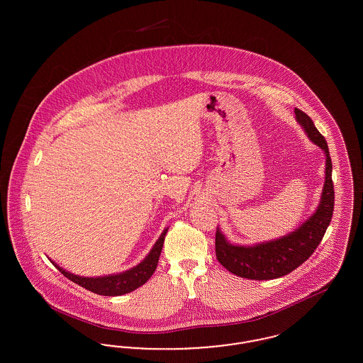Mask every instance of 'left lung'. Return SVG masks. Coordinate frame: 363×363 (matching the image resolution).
Here are the masks:
<instances>
[{
	"mask_svg": "<svg viewBox=\"0 0 363 363\" xmlns=\"http://www.w3.org/2000/svg\"><path fill=\"white\" fill-rule=\"evenodd\" d=\"M295 117L311 141L324 150L327 156L325 184L320 206L311 218L291 234L275 241L259 243L256 246L231 245L225 241V235L220 233V230L216 228V259L227 271L237 277L253 280H269L293 272L294 269H296L311 257L330 223L335 206V191L328 144L306 113L295 108Z\"/></svg>",
	"mask_w": 363,
	"mask_h": 363,
	"instance_id": "8db88e82",
	"label": "left lung"
}]
</instances>
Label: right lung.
Segmentation results:
<instances>
[{"label":"right lung","instance_id":"add662e5","mask_svg":"<svg viewBox=\"0 0 363 363\" xmlns=\"http://www.w3.org/2000/svg\"><path fill=\"white\" fill-rule=\"evenodd\" d=\"M167 228L163 230V233L160 234L159 240L156 241L152 250L150 252V255L138 264V267L123 272L118 275H110V277H83L73 275L70 272H67L65 269L60 268L57 264H54V267L64 275L68 277L72 281H74L76 284L84 287L91 293L98 294V295H104V296H117V295H123V294L130 293L133 290L138 289L140 286H143L150 277L154 275L156 267H157V261L162 253V247H163V242L166 237Z\"/></svg>","mask_w":363,"mask_h":363}]
</instances>
